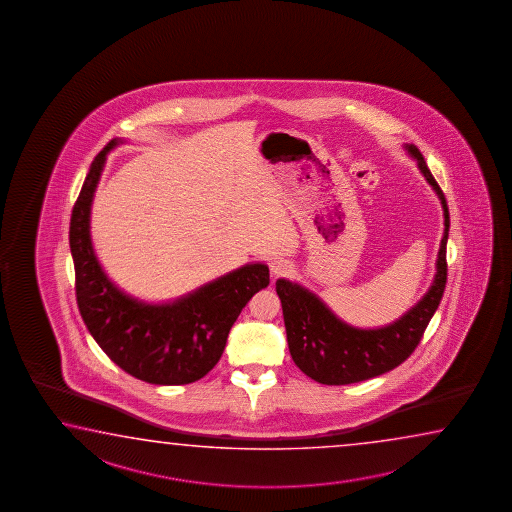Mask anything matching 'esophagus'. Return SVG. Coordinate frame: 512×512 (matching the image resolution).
I'll use <instances>...</instances> for the list:
<instances>
[{
  "label": "esophagus",
  "mask_w": 512,
  "mask_h": 512,
  "mask_svg": "<svg viewBox=\"0 0 512 512\" xmlns=\"http://www.w3.org/2000/svg\"><path fill=\"white\" fill-rule=\"evenodd\" d=\"M270 272H272L274 278L288 276L292 272V263L288 260H283V258H274V260L270 261Z\"/></svg>",
  "instance_id": "1"
}]
</instances>
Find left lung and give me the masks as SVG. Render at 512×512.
Instances as JSON below:
<instances>
[{"label": "left lung", "instance_id": "8db88e82", "mask_svg": "<svg viewBox=\"0 0 512 512\" xmlns=\"http://www.w3.org/2000/svg\"><path fill=\"white\" fill-rule=\"evenodd\" d=\"M408 152L434 188L444 209V236L437 256V274L428 294L401 319L378 330H358L337 319L317 295L286 279L276 281L285 317L286 340L295 365L315 382L349 385L389 373L414 353L426 326L441 303L448 263L446 243L450 231V211L441 186L428 170L425 157L416 145Z\"/></svg>", "mask_w": 512, "mask_h": 512}]
</instances>
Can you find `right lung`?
<instances>
[{
  "label": "right lung",
  "instance_id": "right-lung-1",
  "mask_svg": "<svg viewBox=\"0 0 512 512\" xmlns=\"http://www.w3.org/2000/svg\"><path fill=\"white\" fill-rule=\"evenodd\" d=\"M113 139L91 163L71 211L70 249L78 312L96 344L125 373L154 385L197 382L217 365L234 321L252 295L269 286V267L245 265L170 304L122 294L96 260L89 213Z\"/></svg>",
  "mask_w": 512,
  "mask_h": 512
}]
</instances>
